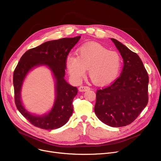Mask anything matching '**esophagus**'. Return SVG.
<instances>
[{
    "instance_id": "34e87169",
    "label": "esophagus",
    "mask_w": 161,
    "mask_h": 161,
    "mask_svg": "<svg viewBox=\"0 0 161 161\" xmlns=\"http://www.w3.org/2000/svg\"><path fill=\"white\" fill-rule=\"evenodd\" d=\"M79 91L80 92H84V91H88V90H90V87H89L88 86H80L79 87Z\"/></svg>"
}]
</instances>
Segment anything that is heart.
Returning a JSON list of instances; mask_svg holds the SVG:
<instances>
[{
	"label": "heart",
	"mask_w": 161,
	"mask_h": 161,
	"mask_svg": "<svg viewBox=\"0 0 161 161\" xmlns=\"http://www.w3.org/2000/svg\"><path fill=\"white\" fill-rule=\"evenodd\" d=\"M76 54L66 58L68 72L75 83L81 80L86 69L91 81L98 86L112 83L119 74L121 59L115 51H109L98 44L88 43L80 46Z\"/></svg>",
	"instance_id": "heart-1"
}]
</instances>
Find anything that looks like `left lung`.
Listing matches in <instances>:
<instances>
[{
  "label": "left lung",
  "mask_w": 161,
  "mask_h": 161,
  "mask_svg": "<svg viewBox=\"0 0 161 161\" xmlns=\"http://www.w3.org/2000/svg\"><path fill=\"white\" fill-rule=\"evenodd\" d=\"M123 59L120 77L96 94L95 113L112 127L128 125L136 119L148 103L149 76L139 56L126 46L111 38Z\"/></svg>",
  "instance_id": "obj_1"
}]
</instances>
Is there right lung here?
<instances>
[{
    "label": "right lung",
    "instance_id": "1",
    "mask_svg": "<svg viewBox=\"0 0 161 161\" xmlns=\"http://www.w3.org/2000/svg\"><path fill=\"white\" fill-rule=\"evenodd\" d=\"M81 36L64 38L44 42L31 49L21 57L14 72L15 103L19 112L34 126L46 130L58 129L69 120L73 113L72 101L78 89L64 79L66 58ZM45 65L51 70L55 80V100L50 110L42 115L29 113L24 108L20 92L24 79L34 68Z\"/></svg>",
    "mask_w": 161,
    "mask_h": 161
}]
</instances>
